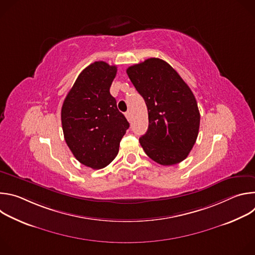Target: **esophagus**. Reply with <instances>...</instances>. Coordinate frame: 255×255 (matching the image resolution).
<instances>
[{
    "label": "esophagus",
    "mask_w": 255,
    "mask_h": 255,
    "mask_svg": "<svg viewBox=\"0 0 255 255\" xmlns=\"http://www.w3.org/2000/svg\"><path fill=\"white\" fill-rule=\"evenodd\" d=\"M125 117H126V118H127V120H128V121H129V122H130V121H131V113H130V112H129V111H128V112H126V113H125Z\"/></svg>",
    "instance_id": "1"
}]
</instances>
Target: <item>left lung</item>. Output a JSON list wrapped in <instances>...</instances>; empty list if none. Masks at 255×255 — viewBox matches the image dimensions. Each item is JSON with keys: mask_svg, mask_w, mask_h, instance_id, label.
<instances>
[{"mask_svg": "<svg viewBox=\"0 0 255 255\" xmlns=\"http://www.w3.org/2000/svg\"><path fill=\"white\" fill-rule=\"evenodd\" d=\"M126 71L148 110L147 132L139 138L143 150L161 165L183 161L195 145L200 128V112L193 92L159 58H148Z\"/></svg>", "mask_w": 255, "mask_h": 255, "instance_id": "1", "label": "left lung"}]
</instances>
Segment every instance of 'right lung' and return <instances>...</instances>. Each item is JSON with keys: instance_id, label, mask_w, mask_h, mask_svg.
<instances>
[{"instance_id": "right-lung-1", "label": "right lung", "mask_w": 255, "mask_h": 255, "mask_svg": "<svg viewBox=\"0 0 255 255\" xmlns=\"http://www.w3.org/2000/svg\"><path fill=\"white\" fill-rule=\"evenodd\" d=\"M116 65L96 61L87 66L68 92L61 108L65 142L84 165L100 169L117 156L129 123L118 110L110 87Z\"/></svg>"}]
</instances>
